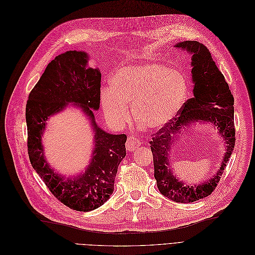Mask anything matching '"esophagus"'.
Listing matches in <instances>:
<instances>
[{
	"mask_svg": "<svg viewBox=\"0 0 255 255\" xmlns=\"http://www.w3.org/2000/svg\"><path fill=\"white\" fill-rule=\"evenodd\" d=\"M140 145H141V141H139L136 138L129 137L127 141V149L128 151H135L140 147Z\"/></svg>",
	"mask_w": 255,
	"mask_h": 255,
	"instance_id": "obj_1",
	"label": "esophagus"
}]
</instances>
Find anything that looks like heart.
I'll list each match as a JSON object with an SVG mask.
<instances>
[{"label": "heart", "mask_w": 255, "mask_h": 255, "mask_svg": "<svg viewBox=\"0 0 255 255\" xmlns=\"http://www.w3.org/2000/svg\"><path fill=\"white\" fill-rule=\"evenodd\" d=\"M110 86L102 90L101 104L117 128L128 123L131 107L137 121L150 129L160 128L177 114L188 95L184 75L159 63L121 66L112 75Z\"/></svg>", "instance_id": "b5f03b06"}]
</instances>
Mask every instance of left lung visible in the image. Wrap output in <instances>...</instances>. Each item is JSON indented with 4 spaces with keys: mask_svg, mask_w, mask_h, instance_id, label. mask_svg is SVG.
<instances>
[{
    "mask_svg": "<svg viewBox=\"0 0 255 255\" xmlns=\"http://www.w3.org/2000/svg\"><path fill=\"white\" fill-rule=\"evenodd\" d=\"M177 50L191 57L193 94L170 123L156 132L150 143L154 178L162 195L172 201L189 203L211 195L219 183L224 168L235 148L234 96L222 72L217 67L208 47L198 41L175 43ZM198 122L211 124L225 141L226 152L221 168L209 180L198 185H187L173 173L170 153L181 132Z\"/></svg>",
    "mask_w": 255,
    "mask_h": 255,
    "instance_id": "left-lung-1",
    "label": "left lung"
}]
</instances>
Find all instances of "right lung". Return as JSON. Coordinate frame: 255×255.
<instances>
[{"label":"right lung","instance_id":"obj_1","mask_svg":"<svg viewBox=\"0 0 255 255\" xmlns=\"http://www.w3.org/2000/svg\"><path fill=\"white\" fill-rule=\"evenodd\" d=\"M88 61L89 55L83 51L58 55L30 92L26 107L32 167L59 201L79 212L93 211L110 198L118 166L127 154V136L109 134L96 124L94 111L100 109L102 74L100 68L88 66ZM68 104L80 109L94 131L90 164L83 173L72 177L57 173L48 164L42 144L48 118Z\"/></svg>","mask_w":255,"mask_h":255}]
</instances>
